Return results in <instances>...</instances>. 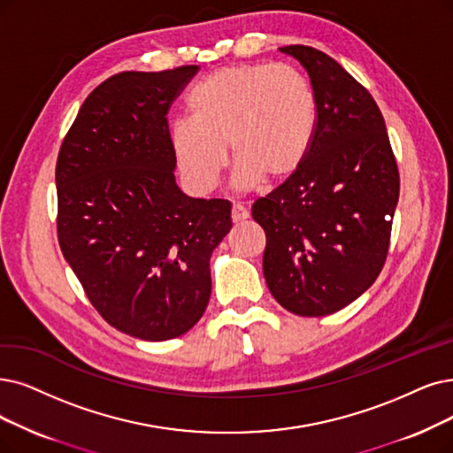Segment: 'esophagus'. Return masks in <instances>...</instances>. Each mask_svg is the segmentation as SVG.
<instances>
[{
	"mask_svg": "<svg viewBox=\"0 0 453 453\" xmlns=\"http://www.w3.org/2000/svg\"><path fill=\"white\" fill-rule=\"evenodd\" d=\"M249 210L245 208V206H242V204H234L232 206V221L234 223H242V221H245V219H249Z\"/></svg>",
	"mask_w": 453,
	"mask_h": 453,
	"instance_id": "34e87169",
	"label": "esophagus"
}]
</instances>
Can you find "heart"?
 I'll return each mask as SVG.
<instances>
[{"label": "heart", "mask_w": 453, "mask_h": 453, "mask_svg": "<svg viewBox=\"0 0 453 453\" xmlns=\"http://www.w3.org/2000/svg\"><path fill=\"white\" fill-rule=\"evenodd\" d=\"M191 119L171 126V150L186 184L211 191L228 164L234 184H279L309 154L318 128V102L296 68L273 63L232 65L211 72L188 98Z\"/></svg>", "instance_id": "b5f03b06"}]
</instances>
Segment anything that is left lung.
<instances>
[{
    "label": "left lung",
    "instance_id": "1",
    "mask_svg": "<svg viewBox=\"0 0 453 453\" xmlns=\"http://www.w3.org/2000/svg\"><path fill=\"white\" fill-rule=\"evenodd\" d=\"M309 72L318 128L301 167L252 204L264 277L286 311L318 318L363 296L385 265L400 173L375 100L327 53L284 46Z\"/></svg>",
    "mask_w": 453,
    "mask_h": 453
}]
</instances>
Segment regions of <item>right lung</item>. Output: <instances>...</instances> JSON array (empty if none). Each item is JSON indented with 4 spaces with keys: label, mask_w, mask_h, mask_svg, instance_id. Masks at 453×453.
<instances>
[{
    "label": "right lung",
    "mask_w": 453,
    "mask_h": 453,
    "mask_svg": "<svg viewBox=\"0 0 453 453\" xmlns=\"http://www.w3.org/2000/svg\"><path fill=\"white\" fill-rule=\"evenodd\" d=\"M198 66L120 72L90 93L58 156V238L98 314L164 342L203 318L210 257L232 228L225 198L174 180L167 113Z\"/></svg>",
    "instance_id": "obj_1"
}]
</instances>
